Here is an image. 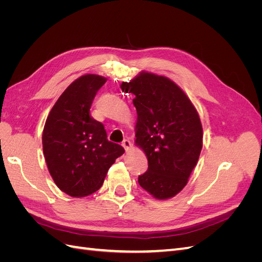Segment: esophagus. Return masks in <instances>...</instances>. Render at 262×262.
Segmentation results:
<instances>
[{"mask_svg":"<svg viewBox=\"0 0 262 262\" xmlns=\"http://www.w3.org/2000/svg\"><path fill=\"white\" fill-rule=\"evenodd\" d=\"M122 146L124 147V149L126 150V152H128L129 149H131L132 144H131V142H130L128 139H125V140H123V142H122Z\"/></svg>","mask_w":262,"mask_h":262,"instance_id":"1","label":"esophagus"}]
</instances>
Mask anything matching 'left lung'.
<instances>
[{
  "instance_id": "obj_1",
  "label": "left lung",
  "mask_w": 262,
  "mask_h": 262,
  "mask_svg": "<svg viewBox=\"0 0 262 262\" xmlns=\"http://www.w3.org/2000/svg\"><path fill=\"white\" fill-rule=\"evenodd\" d=\"M120 87L136 96L134 142L147 157L148 168L139 176V184L155 199H170L185 188L199 160L203 141L199 114L166 76L142 71Z\"/></svg>"
}]
</instances>
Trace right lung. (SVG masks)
Wrapping results in <instances>:
<instances>
[{
	"instance_id": "right-lung-1",
	"label": "right lung",
	"mask_w": 262,
	"mask_h": 262,
	"mask_svg": "<svg viewBox=\"0 0 262 262\" xmlns=\"http://www.w3.org/2000/svg\"><path fill=\"white\" fill-rule=\"evenodd\" d=\"M107 78L85 74L71 83L50 110L42 132L47 167L61 191L73 198L90 195L104 184L107 171L124 153L108 141L104 124L90 109Z\"/></svg>"
}]
</instances>
